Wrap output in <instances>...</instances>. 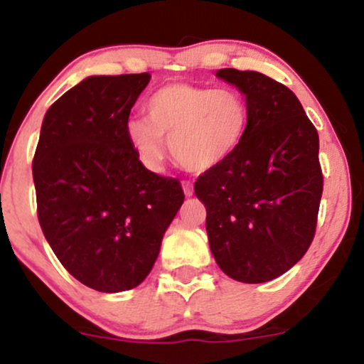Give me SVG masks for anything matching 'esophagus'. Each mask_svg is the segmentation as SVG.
Segmentation results:
<instances>
[{"label": "esophagus", "mask_w": 364, "mask_h": 364, "mask_svg": "<svg viewBox=\"0 0 364 364\" xmlns=\"http://www.w3.org/2000/svg\"><path fill=\"white\" fill-rule=\"evenodd\" d=\"M183 191H185L186 196L193 195V183H191V181H183Z\"/></svg>", "instance_id": "obj_1"}]
</instances>
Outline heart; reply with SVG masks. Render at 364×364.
Instances as JSON below:
<instances>
[{
	"label": "heart",
	"mask_w": 364,
	"mask_h": 364,
	"mask_svg": "<svg viewBox=\"0 0 364 364\" xmlns=\"http://www.w3.org/2000/svg\"><path fill=\"white\" fill-rule=\"evenodd\" d=\"M147 119L127 124L129 144L149 169H161L166 141L183 168L203 173L228 161L243 141L250 107L236 89H210L169 83L154 92L145 106Z\"/></svg>",
	"instance_id": "obj_1"
}]
</instances>
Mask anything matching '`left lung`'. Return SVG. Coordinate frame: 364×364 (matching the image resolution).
<instances>
[{"mask_svg":"<svg viewBox=\"0 0 364 364\" xmlns=\"http://www.w3.org/2000/svg\"><path fill=\"white\" fill-rule=\"evenodd\" d=\"M215 75L245 95L250 119L236 152L195 183L207 208L208 245L235 281H272L301 260L315 237L323 191L318 133L282 83L235 68Z\"/></svg>","mask_w":364,"mask_h":364,"instance_id":"1","label":"left lung"}]
</instances>
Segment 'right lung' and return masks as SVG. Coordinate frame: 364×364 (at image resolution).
Masks as SVG:
<instances>
[{
	"label": "right lung",
	"mask_w": 364,
	"mask_h": 364,
	"mask_svg": "<svg viewBox=\"0 0 364 364\" xmlns=\"http://www.w3.org/2000/svg\"><path fill=\"white\" fill-rule=\"evenodd\" d=\"M149 73L99 75L46 112L32 176L37 217L61 265L101 292L144 282L185 193L140 162L127 124Z\"/></svg>",
	"instance_id": "add662e5"
}]
</instances>
